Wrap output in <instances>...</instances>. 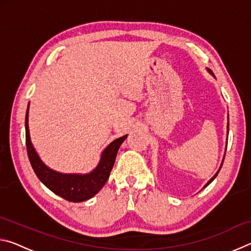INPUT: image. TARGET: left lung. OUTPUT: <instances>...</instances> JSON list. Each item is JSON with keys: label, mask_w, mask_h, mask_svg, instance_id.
<instances>
[{"label": "left lung", "mask_w": 251, "mask_h": 251, "mask_svg": "<svg viewBox=\"0 0 251 251\" xmlns=\"http://www.w3.org/2000/svg\"><path fill=\"white\" fill-rule=\"evenodd\" d=\"M207 70H208V72H209V73H210V74H212V72H211V71H210L209 69H207ZM212 75H214V74H212ZM227 129H229V123H228V124H227ZM227 134H228V130H227ZM224 158H225V157H224ZM223 163H224V159H223ZM223 163H222V165H220V167H219V169H218V172H217V173H216V174H215V175H214V177H212V178H211V179H210L209 181H208V182H207V184L205 185V187H207L208 185H209V184H210V182H211L212 180H214V179H215V178H216V176H217V175H218V173H219V171H220V168H222V166H223ZM205 187H203V188H205Z\"/></svg>", "instance_id": "left-lung-1"}]
</instances>
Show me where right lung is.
Masks as SVG:
<instances>
[{
  "label": "right lung",
  "instance_id": "1",
  "mask_svg": "<svg viewBox=\"0 0 251 251\" xmlns=\"http://www.w3.org/2000/svg\"><path fill=\"white\" fill-rule=\"evenodd\" d=\"M28 106L25 116V141H26L29 163L39 179L57 196L72 202L85 201L95 196L107 181L115 163L117 151L127 135L115 139L105 148L101 152L99 165L90 174L82 175V174L57 173L46 166L32 145L28 129Z\"/></svg>",
  "mask_w": 251,
  "mask_h": 251
}]
</instances>
